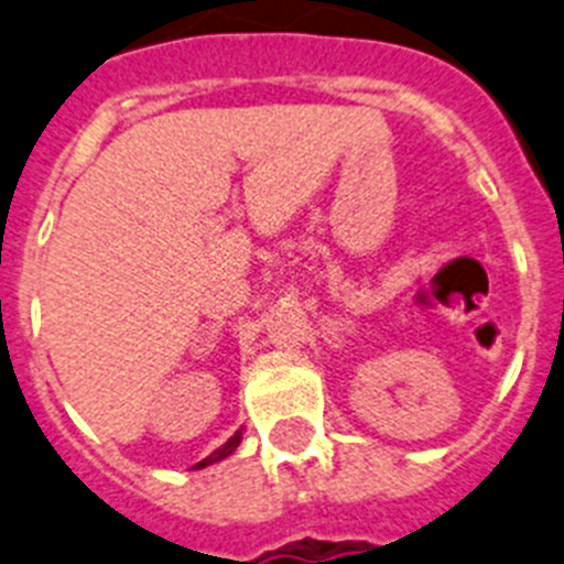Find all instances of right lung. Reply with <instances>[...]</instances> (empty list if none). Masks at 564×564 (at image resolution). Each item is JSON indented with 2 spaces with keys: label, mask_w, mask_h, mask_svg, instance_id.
<instances>
[{
  "label": "right lung",
  "mask_w": 564,
  "mask_h": 564,
  "mask_svg": "<svg viewBox=\"0 0 564 564\" xmlns=\"http://www.w3.org/2000/svg\"><path fill=\"white\" fill-rule=\"evenodd\" d=\"M239 442H241V431H236V434H234V436H230V440H228V442H225L223 448H217V451H214V454H210V456H208V459L197 462V465H194V467H197V470H199V467H205V465H214V462L225 459V456H230V454H234V451H236V448H239Z\"/></svg>",
  "instance_id": "1"
}]
</instances>
